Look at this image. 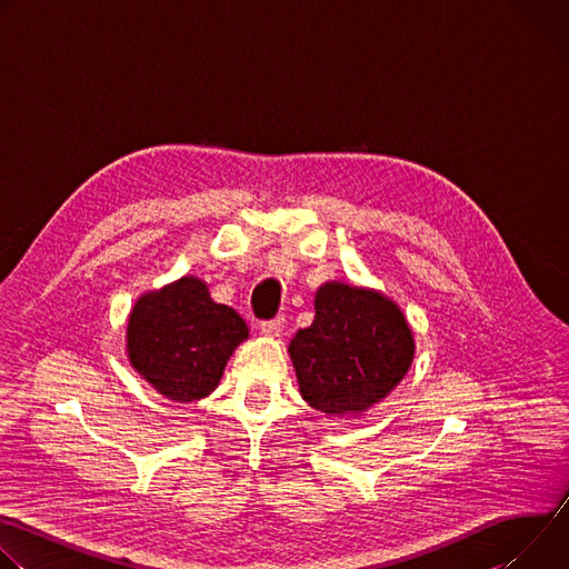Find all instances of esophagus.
Here are the masks:
<instances>
[{
	"label": "esophagus",
	"mask_w": 569,
	"mask_h": 569,
	"mask_svg": "<svg viewBox=\"0 0 569 569\" xmlns=\"http://www.w3.org/2000/svg\"><path fill=\"white\" fill-rule=\"evenodd\" d=\"M283 327H286V317L279 315V317H274V319L261 321L259 329H261V333H263L266 338H279L281 331H283Z\"/></svg>",
	"instance_id": "34e87169"
}]
</instances>
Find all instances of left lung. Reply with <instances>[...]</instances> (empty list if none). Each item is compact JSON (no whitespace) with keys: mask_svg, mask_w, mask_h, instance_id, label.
I'll return each instance as SVG.
<instances>
[{"mask_svg":"<svg viewBox=\"0 0 569 569\" xmlns=\"http://www.w3.org/2000/svg\"><path fill=\"white\" fill-rule=\"evenodd\" d=\"M417 342L408 317L385 292L327 281L315 319L288 347L301 398L327 417H360L410 371Z\"/></svg>","mask_w":569,"mask_h":569,"instance_id":"left-lung-1","label":"left lung"}]
</instances>
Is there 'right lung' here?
Segmentation results:
<instances>
[{
    "mask_svg": "<svg viewBox=\"0 0 569 569\" xmlns=\"http://www.w3.org/2000/svg\"><path fill=\"white\" fill-rule=\"evenodd\" d=\"M250 329L233 308L216 303L198 277L143 292L128 317L126 353L132 369L164 398L209 396Z\"/></svg>",
    "mask_w": 569,
    "mask_h": 569,
    "instance_id": "1",
    "label": "right lung"
}]
</instances>
